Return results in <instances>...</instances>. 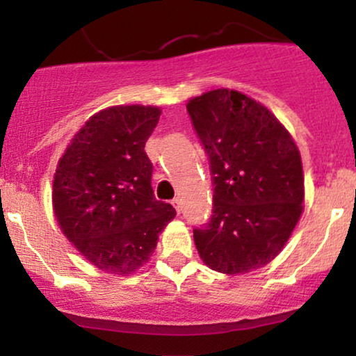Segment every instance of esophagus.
<instances>
[{"mask_svg":"<svg viewBox=\"0 0 356 356\" xmlns=\"http://www.w3.org/2000/svg\"><path fill=\"white\" fill-rule=\"evenodd\" d=\"M172 206L175 207V211L181 212V201H179V199H174V201H172Z\"/></svg>","mask_w":356,"mask_h":356,"instance_id":"1","label":"esophagus"}]
</instances>
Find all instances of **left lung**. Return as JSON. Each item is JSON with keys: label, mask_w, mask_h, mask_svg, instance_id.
<instances>
[{"label": "left lung", "mask_w": 356, "mask_h": 356, "mask_svg": "<svg viewBox=\"0 0 356 356\" xmlns=\"http://www.w3.org/2000/svg\"><path fill=\"white\" fill-rule=\"evenodd\" d=\"M209 159L212 214L194 227L211 269L241 275L275 259L303 211V165L288 130L266 107L219 88L187 104Z\"/></svg>", "instance_id": "obj_1"}]
</instances>
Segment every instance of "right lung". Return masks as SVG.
Returning a JSON list of instances; mask_svg holds the SVG:
<instances>
[{
    "instance_id": "add662e5",
    "label": "right lung",
    "mask_w": 356,
    "mask_h": 356,
    "mask_svg": "<svg viewBox=\"0 0 356 356\" xmlns=\"http://www.w3.org/2000/svg\"><path fill=\"white\" fill-rule=\"evenodd\" d=\"M161 110L144 105L95 113L65 150L53 181L61 231L92 264L129 275L149 259L159 232L175 218L157 201L144 147Z\"/></svg>"
}]
</instances>
